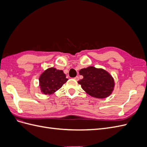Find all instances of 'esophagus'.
Listing matches in <instances>:
<instances>
[{
    "instance_id": "obj_1",
    "label": "esophagus",
    "mask_w": 147,
    "mask_h": 147,
    "mask_svg": "<svg viewBox=\"0 0 147 147\" xmlns=\"http://www.w3.org/2000/svg\"><path fill=\"white\" fill-rule=\"evenodd\" d=\"M74 79H75V80H76V81H78V80H79V77H75V78H74Z\"/></svg>"
}]
</instances>
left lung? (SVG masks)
I'll return each instance as SVG.
<instances>
[{"label": "left lung", "mask_w": 147, "mask_h": 147, "mask_svg": "<svg viewBox=\"0 0 147 147\" xmlns=\"http://www.w3.org/2000/svg\"><path fill=\"white\" fill-rule=\"evenodd\" d=\"M83 78L78 84L88 94L97 99H104L112 94L115 88L113 77L107 71L93 66L83 68L79 71Z\"/></svg>", "instance_id": "obj_1"}]
</instances>
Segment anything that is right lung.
<instances>
[{"label":"right lung","mask_w":147,"mask_h":147,"mask_svg":"<svg viewBox=\"0 0 147 147\" xmlns=\"http://www.w3.org/2000/svg\"><path fill=\"white\" fill-rule=\"evenodd\" d=\"M40 90L42 94H54L68 80L62 70L50 67L45 70L39 77Z\"/></svg>","instance_id":"right-lung-1"}]
</instances>
